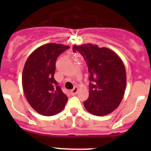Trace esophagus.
Returning a JSON list of instances; mask_svg holds the SVG:
<instances>
[{
    "label": "esophagus",
    "instance_id": "1",
    "mask_svg": "<svg viewBox=\"0 0 151 151\" xmlns=\"http://www.w3.org/2000/svg\"><path fill=\"white\" fill-rule=\"evenodd\" d=\"M77 92H78V87H77V86H75L74 88L71 90V94H73V95H76V94H77Z\"/></svg>",
    "mask_w": 151,
    "mask_h": 151
}]
</instances>
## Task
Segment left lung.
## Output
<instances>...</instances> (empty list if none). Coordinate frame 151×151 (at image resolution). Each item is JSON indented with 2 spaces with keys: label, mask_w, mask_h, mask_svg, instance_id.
Listing matches in <instances>:
<instances>
[{
  "label": "left lung",
  "mask_w": 151,
  "mask_h": 151,
  "mask_svg": "<svg viewBox=\"0 0 151 151\" xmlns=\"http://www.w3.org/2000/svg\"><path fill=\"white\" fill-rule=\"evenodd\" d=\"M87 63L89 73V97L84 102L93 115L103 116L119 106L125 94L126 73L124 63L115 52L96 45H73Z\"/></svg>",
  "instance_id": "obj_1"
}]
</instances>
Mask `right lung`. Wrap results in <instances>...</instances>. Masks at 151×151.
Listing matches in <instances>:
<instances>
[{
  "mask_svg": "<svg viewBox=\"0 0 151 151\" xmlns=\"http://www.w3.org/2000/svg\"><path fill=\"white\" fill-rule=\"evenodd\" d=\"M69 46L50 43L39 47L28 57L22 71L24 94L41 115L50 116L63 110L68 97L54 79L56 60Z\"/></svg>",
  "mask_w": 151,
  "mask_h": 151,
  "instance_id": "add662e5",
  "label": "right lung"
}]
</instances>
